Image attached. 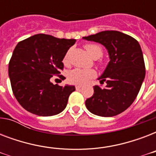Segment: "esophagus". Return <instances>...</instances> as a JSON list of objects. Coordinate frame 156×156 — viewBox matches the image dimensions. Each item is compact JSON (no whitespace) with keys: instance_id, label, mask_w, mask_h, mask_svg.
<instances>
[{"instance_id":"34e87169","label":"esophagus","mask_w":156,"mask_h":156,"mask_svg":"<svg viewBox=\"0 0 156 156\" xmlns=\"http://www.w3.org/2000/svg\"><path fill=\"white\" fill-rule=\"evenodd\" d=\"M75 87H76V89H77V90H78V89H81V88H82V86H81V85H76Z\"/></svg>"}]
</instances>
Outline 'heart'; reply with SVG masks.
Returning <instances> with one entry per match:
<instances>
[{
  "label": "heart",
  "mask_w": 156,
  "mask_h": 156,
  "mask_svg": "<svg viewBox=\"0 0 156 156\" xmlns=\"http://www.w3.org/2000/svg\"><path fill=\"white\" fill-rule=\"evenodd\" d=\"M87 53L90 57L93 59L100 58L102 56L103 50L100 46L94 44H89L85 46ZM68 54L66 53L65 56V61L68 59ZM95 77V72L93 69H74L69 73L68 78L69 80L71 83L83 85L85 83H87L90 79Z\"/></svg>",
  "instance_id": "heart-1"
}]
</instances>
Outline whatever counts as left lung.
Masks as SVG:
<instances>
[{
    "label": "left lung",
    "instance_id": "1",
    "mask_svg": "<svg viewBox=\"0 0 156 156\" xmlns=\"http://www.w3.org/2000/svg\"><path fill=\"white\" fill-rule=\"evenodd\" d=\"M105 47L109 62L101 75V88L94 86V94L86 100L91 113L100 116H113L121 113L133 104L142 87L146 70L139 43L129 35L117 30H104L83 37Z\"/></svg>",
    "mask_w": 156,
    "mask_h": 156
}]
</instances>
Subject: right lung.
Segmentation results:
<instances>
[{"instance_id": "add662e5", "label": "right lung", "mask_w": 156, "mask_h": 156, "mask_svg": "<svg viewBox=\"0 0 156 156\" xmlns=\"http://www.w3.org/2000/svg\"><path fill=\"white\" fill-rule=\"evenodd\" d=\"M75 42L37 34L16 45L9 64V77L13 95L23 108L41 116H54L66 108L75 87H61L50 79L61 73L64 57Z\"/></svg>"}]
</instances>
